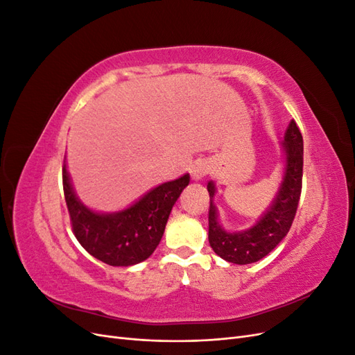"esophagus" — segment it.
Segmentation results:
<instances>
[{
	"mask_svg": "<svg viewBox=\"0 0 355 355\" xmlns=\"http://www.w3.org/2000/svg\"><path fill=\"white\" fill-rule=\"evenodd\" d=\"M207 173H209V167L206 163H196L191 168V176L196 180L202 179Z\"/></svg>",
	"mask_w": 355,
	"mask_h": 355,
	"instance_id": "esophagus-1",
	"label": "esophagus"
}]
</instances>
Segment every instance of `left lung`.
<instances>
[{"label":"left lung","instance_id":"1","mask_svg":"<svg viewBox=\"0 0 355 355\" xmlns=\"http://www.w3.org/2000/svg\"><path fill=\"white\" fill-rule=\"evenodd\" d=\"M286 170L280 191L263 216L254 227L243 232H227L218 222V211L213 204L214 184L209 182V243L222 259L231 263L245 265L265 257L280 243L292 227L302 192L304 141L295 120L290 121L284 133Z\"/></svg>","mask_w":355,"mask_h":355}]
</instances>
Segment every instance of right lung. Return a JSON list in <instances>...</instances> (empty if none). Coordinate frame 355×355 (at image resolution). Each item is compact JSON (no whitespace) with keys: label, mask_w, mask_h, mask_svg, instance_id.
Returning a JSON list of instances; mask_svg holds the SVG:
<instances>
[{"label":"right lung","mask_w":355,"mask_h":355,"mask_svg":"<svg viewBox=\"0 0 355 355\" xmlns=\"http://www.w3.org/2000/svg\"><path fill=\"white\" fill-rule=\"evenodd\" d=\"M62 182L72 232L80 244L105 263L130 266L148 259L157 249L171 207L189 184V175L166 182L132 207L111 214L94 213L75 197L67 164L62 168Z\"/></svg>","instance_id":"add662e5"}]
</instances>
